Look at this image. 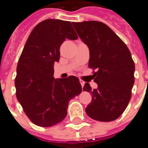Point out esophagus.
Returning <instances> with one entry per match:
<instances>
[{"instance_id":"34e87169","label":"esophagus","mask_w":148,"mask_h":148,"mask_svg":"<svg viewBox=\"0 0 148 148\" xmlns=\"http://www.w3.org/2000/svg\"><path fill=\"white\" fill-rule=\"evenodd\" d=\"M80 83H81V86H82V88L84 87V84H85V82L84 81H82V80H80Z\"/></svg>"}]
</instances>
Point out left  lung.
<instances>
[{
  "mask_svg": "<svg viewBox=\"0 0 148 148\" xmlns=\"http://www.w3.org/2000/svg\"><path fill=\"white\" fill-rule=\"evenodd\" d=\"M72 24L89 48L88 66L97 70L93 76L97 89L91 90L88 83L83 88L92 96L86 113L98 121H114L123 114L131 97L135 65L131 52L123 40L102 22L89 21Z\"/></svg>",
  "mask_w": 148,
  "mask_h": 148,
  "instance_id": "1",
  "label": "left lung"
}]
</instances>
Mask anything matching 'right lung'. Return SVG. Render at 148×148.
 I'll use <instances>...</instances> for the list:
<instances>
[{"label": "right lung", "instance_id": "obj_1", "mask_svg": "<svg viewBox=\"0 0 148 148\" xmlns=\"http://www.w3.org/2000/svg\"><path fill=\"white\" fill-rule=\"evenodd\" d=\"M66 38L76 40L71 23L47 19L36 25L24 45L17 66L16 96L31 122L46 127L67 116L71 99L82 91L77 77L54 79L53 64L60 59Z\"/></svg>", "mask_w": 148, "mask_h": 148}]
</instances>
